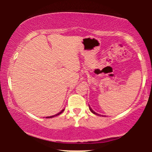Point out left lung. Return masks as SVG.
I'll return each mask as SVG.
<instances>
[{
  "mask_svg": "<svg viewBox=\"0 0 152 152\" xmlns=\"http://www.w3.org/2000/svg\"><path fill=\"white\" fill-rule=\"evenodd\" d=\"M89 108H90V111L92 112V113H93V114H95V115H99V116H101V115H99V114H98V113H96V112H94V111H93V110H92V109H91V107H90V106H89Z\"/></svg>",
  "mask_w": 152,
  "mask_h": 152,
  "instance_id": "left-lung-1",
  "label": "left lung"
}]
</instances>
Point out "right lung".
<instances>
[{
    "instance_id": "add662e5",
    "label": "right lung",
    "mask_w": 152,
    "mask_h": 152,
    "mask_svg": "<svg viewBox=\"0 0 152 152\" xmlns=\"http://www.w3.org/2000/svg\"><path fill=\"white\" fill-rule=\"evenodd\" d=\"M64 110H65V109H64V110H62V111H61L60 113H58V114H56V115H53V116H50V117H48V118H53V117H54V116H57V115H59V114H61V113H62V112L64 111ZM46 118H47V117H46Z\"/></svg>"
}]
</instances>
